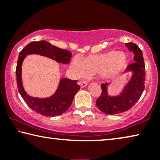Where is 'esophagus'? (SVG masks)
Segmentation results:
<instances>
[{
	"label": "esophagus",
	"instance_id": "esophagus-1",
	"mask_svg": "<svg viewBox=\"0 0 160 160\" xmlns=\"http://www.w3.org/2000/svg\"><path fill=\"white\" fill-rule=\"evenodd\" d=\"M78 84L80 85L81 88H85L88 85V82H86V81H80Z\"/></svg>",
	"mask_w": 160,
	"mask_h": 160
}]
</instances>
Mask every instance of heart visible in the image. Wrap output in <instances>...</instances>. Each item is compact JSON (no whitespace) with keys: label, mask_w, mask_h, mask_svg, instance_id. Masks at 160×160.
Instances as JSON below:
<instances>
[{"label":"heart","mask_w":160,"mask_h":160,"mask_svg":"<svg viewBox=\"0 0 160 160\" xmlns=\"http://www.w3.org/2000/svg\"><path fill=\"white\" fill-rule=\"evenodd\" d=\"M128 55L123 52L110 51L96 55H89L80 59L75 57L70 63V70L76 78L98 73L104 79L117 76L125 70Z\"/></svg>","instance_id":"heart-1"}]
</instances>
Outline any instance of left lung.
Returning <instances> with one entry per match:
<instances>
[{
	"label": "left lung",
	"mask_w": 160,
	"mask_h": 160,
	"mask_svg": "<svg viewBox=\"0 0 160 160\" xmlns=\"http://www.w3.org/2000/svg\"><path fill=\"white\" fill-rule=\"evenodd\" d=\"M133 54L134 62L127 67L123 75L131 72V77L118 95H109L112 82L101 85L102 93L96 101L98 108L108 115H115L129 110L139 101L144 89L145 65L142 50L136 44L125 43Z\"/></svg>",
	"instance_id": "8db88e82"
}]
</instances>
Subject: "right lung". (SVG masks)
<instances>
[{"mask_svg": "<svg viewBox=\"0 0 160 160\" xmlns=\"http://www.w3.org/2000/svg\"><path fill=\"white\" fill-rule=\"evenodd\" d=\"M29 54H39L47 57L57 62L68 65L72 57V53L68 50L57 47L46 41L32 42L27 44L19 53L16 66V80L19 93L26 103L33 111L45 116H57L70 108L75 95L80 90L77 80L62 78L60 79L56 91L51 96L47 98L33 97L25 91L22 82V64L24 59Z\"/></svg>", "mask_w": 160, "mask_h": 160, "instance_id": "right-lung-1", "label": "right lung"}]
</instances>
